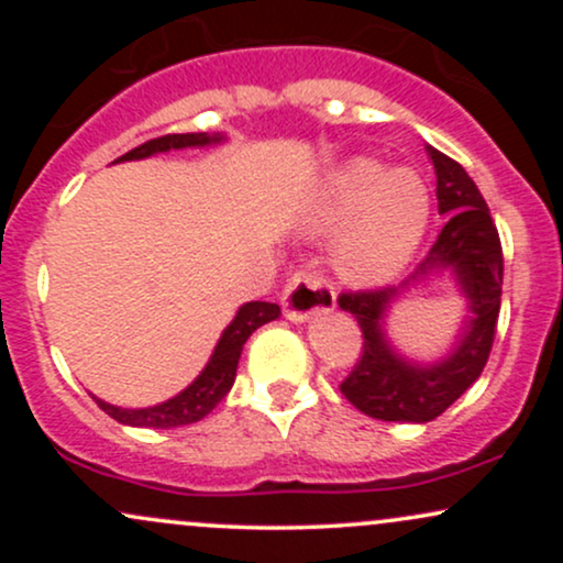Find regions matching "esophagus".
<instances>
[{"label":"esophagus","mask_w":563,"mask_h":563,"mask_svg":"<svg viewBox=\"0 0 563 563\" xmlns=\"http://www.w3.org/2000/svg\"><path fill=\"white\" fill-rule=\"evenodd\" d=\"M335 307L333 283L318 273H296L283 290V312L288 320L303 322Z\"/></svg>","instance_id":"1"}]
</instances>
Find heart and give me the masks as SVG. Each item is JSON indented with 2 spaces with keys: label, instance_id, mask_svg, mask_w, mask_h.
<instances>
[{
  "label": "heart",
  "instance_id": "obj_1",
  "mask_svg": "<svg viewBox=\"0 0 563 563\" xmlns=\"http://www.w3.org/2000/svg\"><path fill=\"white\" fill-rule=\"evenodd\" d=\"M431 214L429 187L412 169H386L380 161L352 158L320 185L312 228L341 232L335 267L357 286L389 283L423 241Z\"/></svg>",
  "mask_w": 563,
  "mask_h": 563
}]
</instances>
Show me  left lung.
I'll return each instance as SVG.
<instances>
[{"mask_svg": "<svg viewBox=\"0 0 563 563\" xmlns=\"http://www.w3.org/2000/svg\"><path fill=\"white\" fill-rule=\"evenodd\" d=\"M429 158L437 172L439 214H448L429 256L399 288L352 290L339 296V307L354 314L363 331V354L341 380V394L378 421L426 423L442 416L482 376L500 314L503 249L487 203L457 161L437 147H429ZM439 268H450L456 275L472 318L464 323L459 344L448 358L434 366H416L399 358L385 341L383 318L402 287Z\"/></svg>", "mask_w": 563, "mask_h": 563, "instance_id": "1", "label": "left lung"}]
</instances>
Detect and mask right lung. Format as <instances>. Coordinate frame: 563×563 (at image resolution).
I'll return each mask as SVG.
<instances>
[{
	"instance_id": "add662e5",
	"label": "right lung",
	"mask_w": 563,
	"mask_h": 563,
	"mask_svg": "<svg viewBox=\"0 0 563 563\" xmlns=\"http://www.w3.org/2000/svg\"><path fill=\"white\" fill-rule=\"evenodd\" d=\"M222 134H164V137L147 140L142 142L140 147L124 153L121 158H115L113 164L119 161H137V158H147L156 156V153H166V151H183V147H203V145H214V142H222ZM280 318V307L269 301H249L238 309L235 320L224 328L222 339L217 341L214 354L206 363L200 376L192 380L187 389H183L177 397L166 399V402L153 405V407H140V410H126V407H115L102 402V399L92 397L100 410H106L108 416L115 418L119 423L124 426H137V429H174V426H187L196 423L200 418L209 416L214 407L228 397V391L232 389V380H235V371H238V360H241L243 344L249 341V335L262 328L264 322H273Z\"/></svg>"
}]
</instances>
